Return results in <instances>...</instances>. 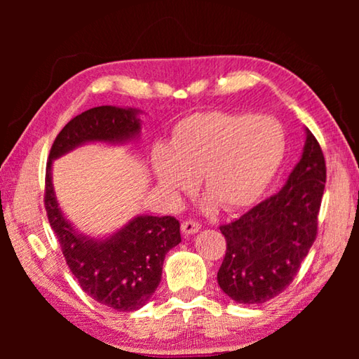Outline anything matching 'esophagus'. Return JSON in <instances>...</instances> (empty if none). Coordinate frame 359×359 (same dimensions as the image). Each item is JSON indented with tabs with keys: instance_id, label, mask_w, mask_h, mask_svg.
Here are the masks:
<instances>
[{
	"instance_id": "1",
	"label": "esophagus",
	"mask_w": 359,
	"mask_h": 359,
	"mask_svg": "<svg viewBox=\"0 0 359 359\" xmlns=\"http://www.w3.org/2000/svg\"><path fill=\"white\" fill-rule=\"evenodd\" d=\"M199 229H201V224L194 220H185L184 223H182V231H184L185 234H194V233H198Z\"/></svg>"
}]
</instances>
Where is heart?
<instances>
[{
  "mask_svg": "<svg viewBox=\"0 0 359 359\" xmlns=\"http://www.w3.org/2000/svg\"><path fill=\"white\" fill-rule=\"evenodd\" d=\"M283 155L285 136L274 118L209 111L179 121L171 147L151 150V165L158 184L174 194L191 191L203 175L205 193L233 212L258 201Z\"/></svg>",
  "mask_w": 359,
  "mask_h": 359,
  "instance_id": "obj_1",
  "label": "heart"
}]
</instances>
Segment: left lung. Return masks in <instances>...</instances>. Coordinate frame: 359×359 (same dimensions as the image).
Wrapping results in <instances>:
<instances>
[{"mask_svg": "<svg viewBox=\"0 0 359 359\" xmlns=\"http://www.w3.org/2000/svg\"><path fill=\"white\" fill-rule=\"evenodd\" d=\"M306 133L301 160L282 190L220 226L226 253L217 280L236 302L263 304L287 290L317 238L326 163Z\"/></svg>", "mask_w": 359, "mask_h": 359, "instance_id": "1", "label": "left lung"}]
</instances>
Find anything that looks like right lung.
<instances>
[{
    "label": "right lung",
    "mask_w": 359,
    "mask_h": 359,
    "mask_svg": "<svg viewBox=\"0 0 359 359\" xmlns=\"http://www.w3.org/2000/svg\"><path fill=\"white\" fill-rule=\"evenodd\" d=\"M136 109L100 106L66 123L48 154L44 205L66 264L81 288L118 312L141 309L161 282L166 253L182 241L174 217L141 215L107 239L79 234L63 217L52 185V161L85 142H126L141 131Z\"/></svg>",
    "instance_id": "right-lung-1"
}]
</instances>
